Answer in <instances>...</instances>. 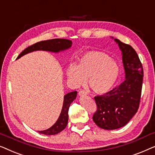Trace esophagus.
<instances>
[{
  "label": "esophagus",
  "instance_id": "1",
  "mask_svg": "<svg viewBox=\"0 0 155 155\" xmlns=\"http://www.w3.org/2000/svg\"><path fill=\"white\" fill-rule=\"evenodd\" d=\"M87 94H88V93H87L86 92H85L84 91H79V92H78V95H79V96H81V97L85 96V95H87Z\"/></svg>",
  "mask_w": 155,
  "mask_h": 155
}]
</instances>
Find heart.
Wrapping results in <instances>:
<instances>
[{
  "label": "heart",
  "mask_w": 155,
  "mask_h": 155,
  "mask_svg": "<svg viewBox=\"0 0 155 155\" xmlns=\"http://www.w3.org/2000/svg\"><path fill=\"white\" fill-rule=\"evenodd\" d=\"M120 74L116 61L103 52L89 51L80 58L77 65L67 69V77L75 86L84 85L88 78V85L93 92L104 94L112 89Z\"/></svg>",
  "instance_id": "1"
}]
</instances>
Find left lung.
Here are the masks:
<instances>
[{
  "label": "left lung",
  "mask_w": 155,
  "mask_h": 155,
  "mask_svg": "<svg viewBox=\"0 0 155 155\" xmlns=\"http://www.w3.org/2000/svg\"><path fill=\"white\" fill-rule=\"evenodd\" d=\"M121 51L125 80L104 95L94 97L97 112L93 119L100 128L118 129L126 125L136 114L140 104L143 69L136 51L130 45L114 38Z\"/></svg>",
  "instance_id": "obj_1"
}]
</instances>
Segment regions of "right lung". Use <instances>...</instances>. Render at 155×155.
Returning <instances> with one entry per match:
<instances>
[{
    "label": "right lung",
    "mask_w": 155,
    "mask_h": 155,
    "mask_svg": "<svg viewBox=\"0 0 155 155\" xmlns=\"http://www.w3.org/2000/svg\"><path fill=\"white\" fill-rule=\"evenodd\" d=\"M72 45L71 41L67 40V39L63 38H55L51 40H47L40 41L35 44L28 47L25 50L21 52L17 57V59L20 58L21 57L24 56L26 54L37 51H49L51 53H58L59 52L64 51L70 48ZM77 96V91L69 93L64 96V101H63V105L61 113L59 116L58 120L48 129L44 130H40L39 134L47 135V136H51V135H55L60 133L62 130H64L68 123V111L69 106L71 102L76 99Z\"/></svg>",
    "instance_id": "add662e5"
}]
</instances>
